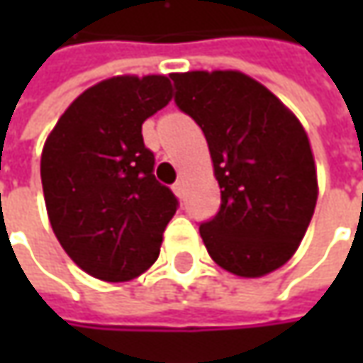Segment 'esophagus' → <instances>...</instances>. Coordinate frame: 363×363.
Here are the masks:
<instances>
[{
  "instance_id": "34e87169",
  "label": "esophagus",
  "mask_w": 363,
  "mask_h": 363,
  "mask_svg": "<svg viewBox=\"0 0 363 363\" xmlns=\"http://www.w3.org/2000/svg\"><path fill=\"white\" fill-rule=\"evenodd\" d=\"M174 191L177 198H184V196H186V184H184V182H177L174 186Z\"/></svg>"
}]
</instances>
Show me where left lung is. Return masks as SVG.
Returning a JSON list of instances; mask_svg holds the SVG:
<instances>
[{
    "mask_svg": "<svg viewBox=\"0 0 363 363\" xmlns=\"http://www.w3.org/2000/svg\"><path fill=\"white\" fill-rule=\"evenodd\" d=\"M169 77L175 105L206 135L220 186V212L200 226L208 255L244 279L281 269L297 252L319 194L301 121L240 70Z\"/></svg>",
    "mask_w": 363,
    "mask_h": 363,
    "instance_id": "obj_1",
    "label": "left lung"
}]
</instances>
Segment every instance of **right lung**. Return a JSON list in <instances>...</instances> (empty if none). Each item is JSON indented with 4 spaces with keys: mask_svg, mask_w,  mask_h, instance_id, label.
Listing matches in <instances>:
<instances>
[{
    "mask_svg": "<svg viewBox=\"0 0 363 363\" xmlns=\"http://www.w3.org/2000/svg\"><path fill=\"white\" fill-rule=\"evenodd\" d=\"M174 99L163 74H121L70 103L42 149L50 226L66 255L106 283H125L160 257L177 210L153 175L141 125Z\"/></svg>",
    "mask_w": 363,
    "mask_h": 363,
    "instance_id": "1",
    "label": "right lung"
}]
</instances>
